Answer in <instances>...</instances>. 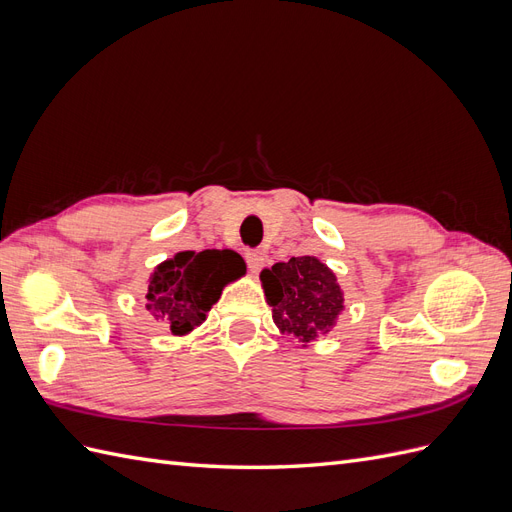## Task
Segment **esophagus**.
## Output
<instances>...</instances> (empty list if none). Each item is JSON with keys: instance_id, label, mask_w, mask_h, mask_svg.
Returning <instances> with one entry per match:
<instances>
[{"instance_id": "obj_1", "label": "esophagus", "mask_w": 512, "mask_h": 512, "mask_svg": "<svg viewBox=\"0 0 512 512\" xmlns=\"http://www.w3.org/2000/svg\"><path fill=\"white\" fill-rule=\"evenodd\" d=\"M245 260H247V267H250V271H252V273H258V271L262 269V265H265L267 256H265V252L252 250V252L245 254Z\"/></svg>"}]
</instances>
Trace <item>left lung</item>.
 <instances>
[{
	"mask_svg": "<svg viewBox=\"0 0 512 512\" xmlns=\"http://www.w3.org/2000/svg\"><path fill=\"white\" fill-rule=\"evenodd\" d=\"M260 282L277 329L303 346L327 335L344 312V290L335 273L316 256L275 262L260 273Z\"/></svg>",
	"mask_w": 512,
	"mask_h": 512,
	"instance_id": "obj_1",
	"label": "left lung"
}]
</instances>
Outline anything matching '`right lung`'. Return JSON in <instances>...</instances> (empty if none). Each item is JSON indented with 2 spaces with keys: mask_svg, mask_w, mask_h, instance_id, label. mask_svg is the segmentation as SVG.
I'll return each mask as SVG.
<instances>
[{
  "mask_svg": "<svg viewBox=\"0 0 512 512\" xmlns=\"http://www.w3.org/2000/svg\"><path fill=\"white\" fill-rule=\"evenodd\" d=\"M245 275L243 258L232 250L179 252L153 269L147 309L173 335L203 324L226 284Z\"/></svg>",
  "mask_w": 512,
  "mask_h": 512,
  "instance_id": "right-lung-1",
  "label": "right lung"
}]
</instances>
